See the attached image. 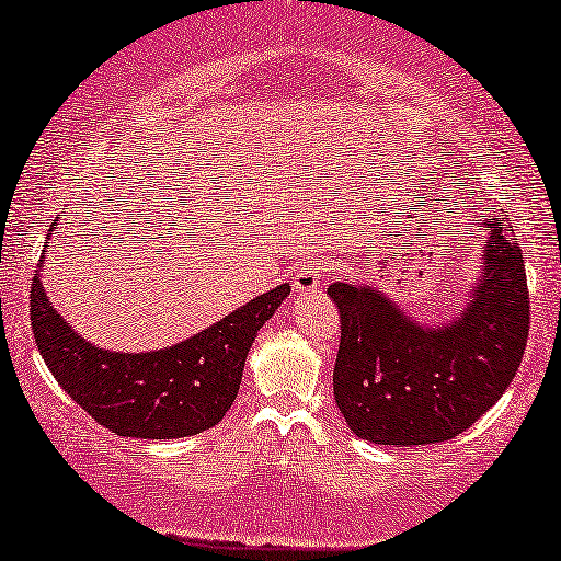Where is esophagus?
Here are the masks:
<instances>
[{
	"instance_id": "1",
	"label": "esophagus",
	"mask_w": 561,
	"mask_h": 561,
	"mask_svg": "<svg viewBox=\"0 0 561 561\" xmlns=\"http://www.w3.org/2000/svg\"><path fill=\"white\" fill-rule=\"evenodd\" d=\"M323 276H327V263H323L321 259L306 261L298 268V274H295V279H293L295 293H298V295H316L323 285Z\"/></svg>"
}]
</instances>
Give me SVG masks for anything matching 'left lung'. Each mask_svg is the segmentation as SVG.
Segmentation results:
<instances>
[{"label":"left lung","instance_id":"left-lung-1","mask_svg":"<svg viewBox=\"0 0 561 561\" xmlns=\"http://www.w3.org/2000/svg\"><path fill=\"white\" fill-rule=\"evenodd\" d=\"M481 227L478 276L444 321L423 323L376 285H329L342 319L334 400L357 438L383 447L449 442L515 379L530 323L523 253L504 214Z\"/></svg>","mask_w":561,"mask_h":561}]
</instances>
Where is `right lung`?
I'll return each mask as SVG.
<instances>
[{"mask_svg": "<svg viewBox=\"0 0 561 561\" xmlns=\"http://www.w3.org/2000/svg\"><path fill=\"white\" fill-rule=\"evenodd\" d=\"M287 295L285 282L178 345L114 353L62 319L36 274L31 327L54 379L101 426L130 438H182L214 428L232 408L248 350Z\"/></svg>", "mask_w": 561, "mask_h": 561, "instance_id": "add662e5", "label": "right lung"}]
</instances>
